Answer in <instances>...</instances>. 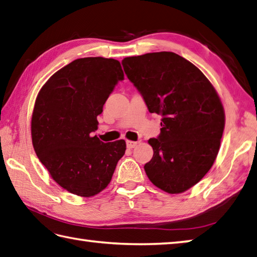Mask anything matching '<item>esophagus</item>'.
Segmentation results:
<instances>
[{"instance_id": "esophagus-1", "label": "esophagus", "mask_w": 257, "mask_h": 257, "mask_svg": "<svg viewBox=\"0 0 257 257\" xmlns=\"http://www.w3.org/2000/svg\"><path fill=\"white\" fill-rule=\"evenodd\" d=\"M137 142H130V140H128L127 142V148H129V149H133V148H135L136 146H137Z\"/></svg>"}]
</instances>
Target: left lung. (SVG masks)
Instances as JSON below:
<instances>
[{"instance_id":"left-lung-1","label":"left lung","mask_w":257,"mask_h":257,"mask_svg":"<svg viewBox=\"0 0 257 257\" xmlns=\"http://www.w3.org/2000/svg\"><path fill=\"white\" fill-rule=\"evenodd\" d=\"M128 79L150 113L162 115L157 138L148 140L154 156L145 172L169 194L193 187L218 154L225 113L217 92L195 65L174 52H153L122 60Z\"/></svg>"}]
</instances>
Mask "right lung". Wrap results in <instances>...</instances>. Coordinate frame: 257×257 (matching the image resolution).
Instances as JSON below:
<instances>
[{
  "instance_id": "add662e5",
  "label": "right lung",
  "mask_w": 257,
  "mask_h": 257,
  "mask_svg": "<svg viewBox=\"0 0 257 257\" xmlns=\"http://www.w3.org/2000/svg\"><path fill=\"white\" fill-rule=\"evenodd\" d=\"M123 71L118 60L77 59L40 90L31 121L32 144L44 167L62 188L91 197L107 187L124 140L104 144L91 133Z\"/></svg>"
}]
</instances>
